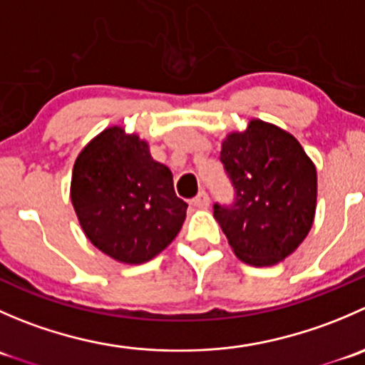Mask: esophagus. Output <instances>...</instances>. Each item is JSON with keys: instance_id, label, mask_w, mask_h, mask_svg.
<instances>
[{"instance_id": "obj_1", "label": "esophagus", "mask_w": 365, "mask_h": 365, "mask_svg": "<svg viewBox=\"0 0 365 365\" xmlns=\"http://www.w3.org/2000/svg\"><path fill=\"white\" fill-rule=\"evenodd\" d=\"M192 205L197 206V208H208V206H210L208 194H206L205 190H201V192L197 194V196L192 200Z\"/></svg>"}]
</instances>
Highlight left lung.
<instances>
[{"instance_id": "1", "label": "left lung", "mask_w": 365, "mask_h": 365, "mask_svg": "<svg viewBox=\"0 0 365 365\" xmlns=\"http://www.w3.org/2000/svg\"><path fill=\"white\" fill-rule=\"evenodd\" d=\"M220 162L233 185L231 205H213L233 252L254 267H270L295 252L316 212V168L300 143L275 125L252 120L227 135Z\"/></svg>"}]
</instances>
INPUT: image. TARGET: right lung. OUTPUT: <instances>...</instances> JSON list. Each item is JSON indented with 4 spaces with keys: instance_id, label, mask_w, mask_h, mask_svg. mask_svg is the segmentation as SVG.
<instances>
[{
    "instance_id": "right-lung-1",
    "label": "right lung",
    "mask_w": 365,
    "mask_h": 365,
    "mask_svg": "<svg viewBox=\"0 0 365 365\" xmlns=\"http://www.w3.org/2000/svg\"><path fill=\"white\" fill-rule=\"evenodd\" d=\"M70 197L91 244L128 264L164 251L187 213L169 168L152 159L148 143L121 127L106 128L84 146L73 164Z\"/></svg>"
}]
</instances>
